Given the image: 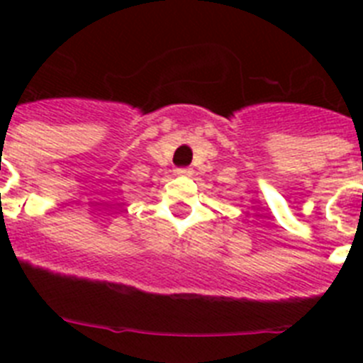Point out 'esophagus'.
<instances>
[{
    "mask_svg": "<svg viewBox=\"0 0 363 363\" xmlns=\"http://www.w3.org/2000/svg\"><path fill=\"white\" fill-rule=\"evenodd\" d=\"M176 174H179V176H191L192 171H191V169H176Z\"/></svg>",
    "mask_w": 363,
    "mask_h": 363,
    "instance_id": "obj_1",
    "label": "esophagus"
}]
</instances>
